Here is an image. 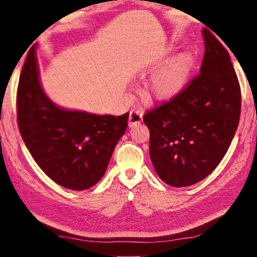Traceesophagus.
<instances>
[{
  "label": "esophagus",
  "mask_w": 257,
  "mask_h": 257,
  "mask_svg": "<svg viewBox=\"0 0 257 257\" xmlns=\"http://www.w3.org/2000/svg\"><path fill=\"white\" fill-rule=\"evenodd\" d=\"M142 119H143V113L138 110H133L129 114V120H128L129 127L130 128L136 127L137 124L142 122Z\"/></svg>",
  "instance_id": "esophagus-1"
}]
</instances>
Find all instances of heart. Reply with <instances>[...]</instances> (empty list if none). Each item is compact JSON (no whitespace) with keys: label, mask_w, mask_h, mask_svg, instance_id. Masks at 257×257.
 Returning <instances> with one entry per match:
<instances>
[{"label":"heart","mask_w":257,"mask_h":257,"mask_svg":"<svg viewBox=\"0 0 257 257\" xmlns=\"http://www.w3.org/2000/svg\"><path fill=\"white\" fill-rule=\"evenodd\" d=\"M194 56L182 52L169 61L167 66L151 78L145 89V96L153 102L172 101L184 92L194 69Z\"/></svg>","instance_id":"heart-1"}]
</instances>
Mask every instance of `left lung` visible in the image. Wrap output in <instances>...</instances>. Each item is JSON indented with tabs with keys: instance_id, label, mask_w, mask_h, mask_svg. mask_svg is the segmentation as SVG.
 Here are the masks:
<instances>
[{
	"instance_id": "8db88e82",
	"label": "left lung",
	"mask_w": 257,
	"mask_h": 257,
	"mask_svg": "<svg viewBox=\"0 0 257 257\" xmlns=\"http://www.w3.org/2000/svg\"><path fill=\"white\" fill-rule=\"evenodd\" d=\"M202 34L199 75L179 96L144 115L155 172L172 187L197 184L214 170L240 116V87L228 51L210 32Z\"/></svg>"
}]
</instances>
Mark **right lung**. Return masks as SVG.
<instances>
[{"mask_svg":"<svg viewBox=\"0 0 257 257\" xmlns=\"http://www.w3.org/2000/svg\"><path fill=\"white\" fill-rule=\"evenodd\" d=\"M17 114L36 163L56 184L72 190L88 189L102 179L129 118L128 112L98 115L56 105L43 90L36 46L20 73Z\"/></svg>","mask_w":257,"mask_h":257,"instance_id":"1","label":"right lung"}]
</instances>
